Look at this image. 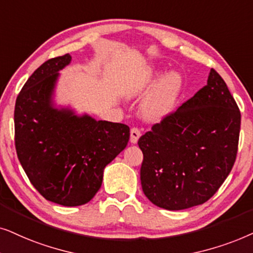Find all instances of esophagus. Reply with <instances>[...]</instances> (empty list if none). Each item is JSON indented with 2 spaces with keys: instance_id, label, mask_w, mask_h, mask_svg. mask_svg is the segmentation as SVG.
Returning a JSON list of instances; mask_svg holds the SVG:
<instances>
[{
  "instance_id": "34e87169",
  "label": "esophagus",
  "mask_w": 253,
  "mask_h": 253,
  "mask_svg": "<svg viewBox=\"0 0 253 253\" xmlns=\"http://www.w3.org/2000/svg\"><path fill=\"white\" fill-rule=\"evenodd\" d=\"M140 136H141V132L139 130V128H135V127H134V128L130 129V142L134 144L137 143Z\"/></svg>"
}]
</instances>
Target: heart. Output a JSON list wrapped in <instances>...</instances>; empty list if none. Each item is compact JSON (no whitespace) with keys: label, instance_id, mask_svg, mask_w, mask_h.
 <instances>
[{"label":"heart","instance_id":"obj_1","mask_svg":"<svg viewBox=\"0 0 253 253\" xmlns=\"http://www.w3.org/2000/svg\"><path fill=\"white\" fill-rule=\"evenodd\" d=\"M160 75L161 72L155 67H146L125 87V93L129 98L146 96L153 89L141 107L144 119L151 123L166 119L176 111L184 87V80L179 73H167L157 82Z\"/></svg>","mask_w":253,"mask_h":253}]
</instances>
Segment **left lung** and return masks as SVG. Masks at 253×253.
Wrapping results in <instances>:
<instances>
[{
  "label": "left lung",
  "instance_id": "1",
  "mask_svg": "<svg viewBox=\"0 0 253 253\" xmlns=\"http://www.w3.org/2000/svg\"><path fill=\"white\" fill-rule=\"evenodd\" d=\"M240 129V109L211 69L207 85L139 139L144 195L168 211L206 203L234 167Z\"/></svg>",
  "mask_w": 253,
  "mask_h": 253
}]
</instances>
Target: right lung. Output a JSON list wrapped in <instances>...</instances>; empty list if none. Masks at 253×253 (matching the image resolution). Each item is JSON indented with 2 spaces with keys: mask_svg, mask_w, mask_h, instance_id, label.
<instances>
[{
  "mask_svg": "<svg viewBox=\"0 0 253 253\" xmlns=\"http://www.w3.org/2000/svg\"><path fill=\"white\" fill-rule=\"evenodd\" d=\"M69 54L43 62L16 99L15 144L36 190L67 207L89 203L102 186L104 169L129 140L127 125L96 120L56 106L54 93Z\"/></svg>",
  "mask_w": 253,
  "mask_h": 253,
  "instance_id": "1",
  "label": "right lung"
}]
</instances>
